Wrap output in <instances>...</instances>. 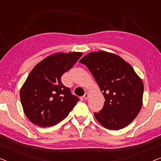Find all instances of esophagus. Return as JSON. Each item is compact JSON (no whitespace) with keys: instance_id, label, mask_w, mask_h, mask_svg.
Here are the masks:
<instances>
[{"instance_id":"obj_1","label":"esophagus","mask_w":161,"mask_h":161,"mask_svg":"<svg viewBox=\"0 0 161 161\" xmlns=\"http://www.w3.org/2000/svg\"><path fill=\"white\" fill-rule=\"evenodd\" d=\"M89 94L88 93V92H86L84 95H83V98H84V100H88V98H89Z\"/></svg>"}]
</instances>
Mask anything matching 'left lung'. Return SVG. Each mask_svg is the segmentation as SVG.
Listing matches in <instances>:
<instances>
[{
  "mask_svg": "<svg viewBox=\"0 0 161 161\" xmlns=\"http://www.w3.org/2000/svg\"><path fill=\"white\" fill-rule=\"evenodd\" d=\"M105 99L96 119L105 128L120 130L133 122L143 104L144 83L132 66L118 55L92 52L81 58Z\"/></svg>",
  "mask_w": 161,
  "mask_h": 161,
  "instance_id": "8db88e82",
  "label": "left lung"
}]
</instances>
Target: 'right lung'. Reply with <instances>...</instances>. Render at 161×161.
<instances>
[{"instance_id":"add662e5","label":"right lung","mask_w":161,"mask_h":161,"mask_svg":"<svg viewBox=\"0 0 161 161\" xmlns=\"http://www.w3.org/2000/svg\"><path fill=\"white\" fill-rule=\"evenodd\" d=\"M83 53H56L37 64L20 89L19 97L24 114L42 127L53 126L63 120L78 98L64 86L61 78L71 69Z\"/></svg>"}]
</instances>
